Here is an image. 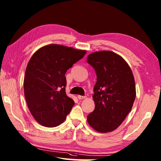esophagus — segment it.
Listing matches in <instances>:
<instances>
[{"label":"esophagus","mask_w":161,"mask_h":161,"mask_svg":"<svg viewBox=\"0 0 161 161\" xmlns=\"http://www.w3.org/2000/svg\"><path fill=\"white\" fill-rule=\"evenodd\" d=\"M78 98L79 100H83L86 98V96H78Z\"/></svg>","instance_id":"1"}]
</instances>
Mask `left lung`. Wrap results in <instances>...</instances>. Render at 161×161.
Returning <instances> with one entry per match:
<instances>
[{
    "mask_svg": "<svg viewBox=\"0 0 161 161\" xmlns=\"http://www.w3.org/2000/svg\"><path fill=\"white\" fill-rule=\"evenodd\" d=\"M87 61L97 76L93 95L95 108L88 115L87 122L97 132H111L131 111L136 97L134 76L126 61L112 51L93 53Z\"/></svg>",
    "mask_w": 161,
    "mask_h": 161,
    "instance_id": "8db88e82",
    "label": "left lung"
}]
</instances>
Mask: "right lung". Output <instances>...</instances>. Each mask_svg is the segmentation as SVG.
I'll return each mask as SVG.
<instances>
[{"instance_id": "obj_1", "label": "right lung", "mask_w": 161, "mask_h": 161, "mask_svg": "<svg viewBox=\"0 0 161 161\" xmlns=\"http://www.w3.org/2000/svg\"><path fill=\"white\" fill-rule=\"evenodd\" d=\"M86 53L50 44L31 57L25 71V96L31 115L42 126H58L71 111L74 102L66 95L65 74Z\"/></svg>"}]
</instances>
